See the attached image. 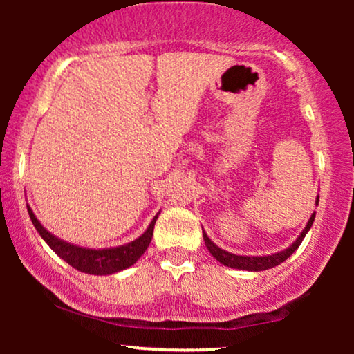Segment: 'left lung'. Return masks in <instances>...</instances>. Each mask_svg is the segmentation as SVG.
Wrapping results in <instances>:
<instances>
[{
	"mask_svg": "<svg viewBox=\"0 0 354 354\" xmlns=\"http://www.w3.org/2000/svg\"><path fill=\"white\" fill-rule=\"evenodd\" d=\"M317 203H319V196L316 198V206H317ZM314 217H316V212H313L311 217H309L306 227H304L301 234L298 235V239L295 240L293 243L288 246V248H285L283 251H279V253L268 254V256H240V254L229 253V251L222 250L216 243H212L211 239L206 235L205 230H203V240H205L206 248L209 250V253L214 256V258L219 261L221 264L227 266V268L241 269V270H253V272H259V270H266V269L275 268V266L282 264L285 259H288L290 256H292L295 251H297V248L299 245H301V241H303L304 236H306L309 229H311Z\"/></svg>",
	"mask_w": 354,
	"mask_h": 354,
	"instance_id": "obj_1",
	"label": "left lung"
}]
</instances>
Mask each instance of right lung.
<instances>
[{
    "label": "right lung",
    "mask_w": 354,
    "mask_h": 354,
    "mask_svg": "<svg viewBox=\"0 0 354 354\" xmlns=\"http://www.w3.org/2000/svg\"><path fill=\"white\" fill-rule=\"evenodd\" d=\"M28 216H30L32 224L35 225L38 234L41 235V239L46 241L48 246L55 251V253L66 261L67 264H71L72 268L80 270V272L91 274V275H109L115 274L119 270H124L130 268V266L137 263L147 248L149 246V241L153 239V229L156 224V219L159 212L153 217L151 224L148 225V229L145 230L142 236H138L137 240L130 241L127 245L115 246V248H84V246L72 245L69 241H64L57 239L48 232L45 227L40 224V221L37 219L30 206L27 205Z\"/></svg>",
    "instance_id": "1"
}]
</instances>
